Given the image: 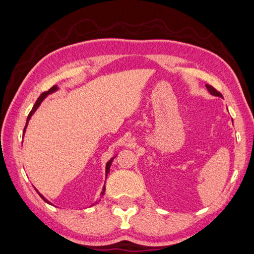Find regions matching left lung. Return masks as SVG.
Segmentation results:
<instances>
[{
  "label": "left lung",
  "instance_id": "1",
  "mask_svg": "<svg viewBox=\"0 0 254 254\" xmlns=\"http://www.w3.org/2000/svg\"><path fill=\"white\" fill-rule=\"evenodd\" d=\"M206 88H207V90L209 91L212 96H216V97H220V98H223L222 97V94L219 92V91H217L215 88H213L212 86H209V84H206Z\"/></svg>",
  "mask_w": 254,
  "mask_h": 254
}]
</instances>
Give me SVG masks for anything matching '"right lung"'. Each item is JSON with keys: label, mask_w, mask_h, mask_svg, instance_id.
<instances>
[{"label": "right lung", "mask_w": 254, "mask_h": 254, "mask_svg": "<svg viewBox=\"0 0 254 254\" xmlns=\"http://www.w3.org/2000/svg\"><path fill=\"white\" fill-rule=\"evenodd\" d=\"M58 89V87L57 86H53L51 89H49L48 91H45V92H43L41 96L38 97V99L36 100V102H35V104H34V107H33V109H32V111L29 112V114H28V117H27V120H26V124H25V127H24V132L23 133H25V130H26V127H27V124H28V121H29V119H31V117L33 116V113L37 110V108L39 107V104L42 103V101L44 100L45 98L47 97V94H49V93H53V92H55ZM114 160V157L113 158H111L110 161H109L108 163H107V166H106V175L108 176V174H109V172H110V166H111V164H112V161ZM37 192H38V190H36ZM104 191H106V186H103V190H102V191H101V196H103V193H104ZM38 195L42 197V199H44V201H46L47 203H49V201L46 199V198H45L43 195H41V193L38 192ZM96 203H98V202H96ZM94 205V203H93Z\"/></svg>", "instance_id": "1"}]
</instances>
